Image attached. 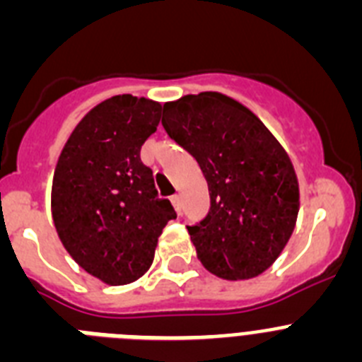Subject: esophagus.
I'll use <instances>...</instances> for the list:
<instances>
[{
    "mask_svg": "<svg viewBox=\"0 0 362 362\" xmlns=\"http://www.w3.org/2000/svg\"><path fill=\"white\" fill-rule=\"evenodd\" d=\"M170 201H172V204H174L175 212L181 214V197H179V196H172Z\"/></svg>",
    "mask_w": 362,
    "mask_h": 362,
    "instance_id": "34e87169",
    "label": "esophagus"
}]
</instances>
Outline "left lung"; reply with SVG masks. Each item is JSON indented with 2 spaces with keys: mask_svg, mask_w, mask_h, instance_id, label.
<instances>
[{
  "mask_svg": "<svg viewBox=\"0 0 362 362\" xmlns=\"http://www.w3.org/2000/svg\"><path fill=\"white\" fill-rule=\"evenodd\" d=\"M161 123L209 183V214L188 226L203 267L230 281L263 274L288 243L299 212L288 153L255 114L219 92L165 103Z\"/></svg>",
  "mask_w": 362,
  "mask_h": 362,
  "instance_id": "left-lung-1",
  "label": "left lung"
}]
</instances>
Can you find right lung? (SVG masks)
Instances as JSON below:
<instances>
[{
    "label": "right lung",
    "mask_w": 362,
    "mask_h": 362,
    "mask_svg": "<svg viewBox=\"0 0 362 362\" xmlns=\"http://www.w3.org/2000/svg\"><path fill=\"white\" fill-rule=\"evenodd\" d=\"M161 108L130 94L99 103L70 134L54 172L57 235L83 270L112 286L148 270L158 238L175 219L139 156Z\"/></svg>",
    "instance_id": "add662e5"
}]
</instances>
